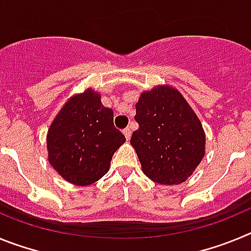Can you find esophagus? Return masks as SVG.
Segmentation results:
<instances>
[{
  "label": "esophagus",
  "instance_id": "obj_1",
  "mask_svg": "<svg viewBox=\"0 0 251 251\" xmlns=\"http://www.w3.org/2000/svg\"><path fill=\"white\" fill-rule=\"evenodd\" d=\"M123 133H124V136H126V138L128 139L130 138V128H126V129H123Z\"/></svg>",
  "mask_w": 251,
  "mask_h": 251
}]
</instances>
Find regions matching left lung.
<instances>
[{"instance_id": "obj_1", "label": "left lung", "mask_w": 251, "mask_h": 251, "mask_svg": "<svg viewBox=\"0 0 251 251\" xmlns=\"http://www.w3.org/2000/svg\"><path fill=\"white\" fill-rule=\"evenodd\" d=\"M130 145L146 176L161 185H178L205 154V133L182 95L168 86L142 93L136 104Z\"/></svg>"}]
</instances>
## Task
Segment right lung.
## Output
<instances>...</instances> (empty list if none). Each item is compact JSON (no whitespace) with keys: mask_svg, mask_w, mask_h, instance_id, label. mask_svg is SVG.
Wrapping results in <instances>:
<instances>
[{"mask_svg":"<svg viewBox=\"0 0 251 251\" xmlns=\"http://www.w3.org/2000/svg\"><path fill=\"white\" fill-rule=\"evenodd\" d=\"M126 137L113 123V110L88 89L73 97L48 132L49 162L66 181L86 186L108 172Z\"/></svg>","mask_w":251,"mask_h":251,"instance_id":"obj_1","label":"right lung"}]
</instances>
